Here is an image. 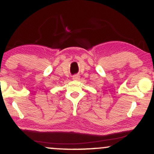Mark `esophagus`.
<instances>
[{
    "label": "esophagus",
    "instance_id": "esophagus-1",
    "mask_svg": "<svg viewBox=\"0 0 154 154\" xmlns=\"http://www.w3.org/2000/svg\"><path fill=\"white\" fill-rule=\"evenodd\" d=\"M72 79H75V80H78V79H79V75H75L73 76V77H72Z\"/></svg>",
    "mask_w": 154,
    "mask_h": 154
}]
</instances>
